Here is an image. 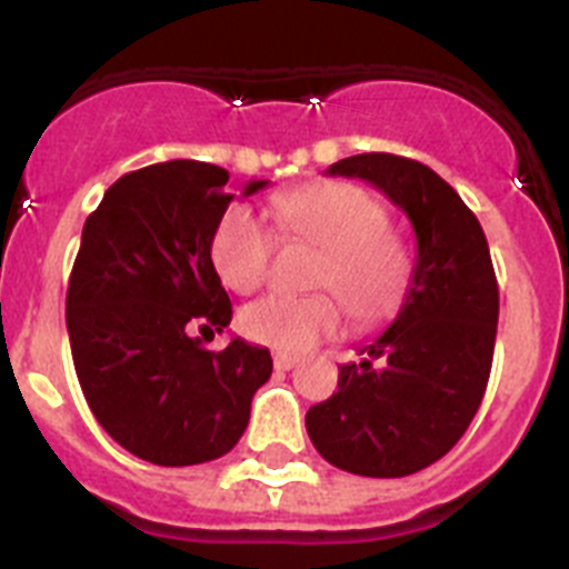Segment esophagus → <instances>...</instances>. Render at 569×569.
I'll return each instance as SVG.
<instances>
[{"instance_id": "1", "label": "esophagus", "mask_w": 569, "mask_h": 569, "mask_svg": "<svg viewBox=\"0 0 569 569\" xmlns=\"http://www.w3.org/2000/svg\"><path fill=\"white\" fill-rule=\"evenodd\" d=\"M273 365H276V370H290V367L299 365V356L284 353V350H276V353H273Z\"/></svg>"}]
</instances>
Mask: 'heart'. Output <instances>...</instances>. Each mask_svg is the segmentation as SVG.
<instances>
[{
	"label": "heart",
	"mask_w": 569,
	"mask_h": 569,
	"mask_svg": "<svg viewBox=\"0 0 569 569\" xmlns=\"http://www.w3.org/2000/svg\"><path fill=\"white\" fill-rule=\"evenodd\" d=\"M273 219L281 236L321 248L313 284L339 292L356 319L373 325L401 308L413 276L410 256L385 233V208L367 190L347 182L296 188L276 196ZM270 253L273 236L248 204L224 210L210 236V261L224 288L253 293L268 279ZM338 297L264 296L241 310L239 328L259 345L301 353L341 330L345 306Z\"/></svg>",
	"instance_id": "1"
}]
</instances>
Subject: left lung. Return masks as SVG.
Wrapping results in <instances>:
<instances>
[{
    "label": "left lung",
    "instance_id": "left-lung-1",
    "mask_svg": "<svg viewBox=\"0 0 569 569\" xmlns=\"http://www.w3.org/2000/svg\"><path fill=\"white\" fill-rule=\"evenodd\" d=\"M330 176L365 179L413 224L416 268L390 328L339 367V390L305 416L313 447L339 470L401 479L453 450L485 399L499 284L485 230L427 164L359 153Z\"/></svg>",
    "mask_w": 569,
    "mask_h": 569
}]
</instances>
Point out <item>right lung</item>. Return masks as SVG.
<instances>
[{"label":"right lung","mask_w":569,"mask_h":569,"mask_svg":"<svg viewBox=\"0 0 569 569\" xmlns=\"http://www.w3.org/2000/svg\"><path fill=\"white\" fill-rule=\"evenodd\" d=\"M219 164L173 159L122 176L82 228L68 281V336L79 385L104 433L162 467L230 453L253 393L273 373L268 347L222 333L230 299L210 236L233 193ZM268 188L244 184L241 196Z\"/></svg>","instance_id":"add662e5"}]
</instances>
